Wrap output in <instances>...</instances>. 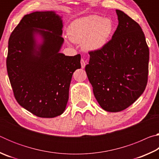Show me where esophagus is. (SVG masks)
Returning <instances> with one entry per match:
<instances>
[{
  "mask_svg": "<svg viewBox=\"0 0 159 159\" xmlns=\"http://www.w3.org/2000/svg\"><path fill=\"white\" fill-rule=\"evenodd\" d=\"M80 64H81V67H82V69L84 68V67H85V65H86L85 61H84V60H83V59H81V60H80Z\"/></svg>",
  "mask_w": 159,
  "mask_h": 159,
  "instance_id": "34e87169",
  "label": "esophagus"
}]
</instances>
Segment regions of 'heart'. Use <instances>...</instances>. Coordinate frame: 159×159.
Returning <instances> with one entry per match:
<instances>
[{
  "label": "heart",
  "instance_id": "obj_1",
  "mask_svg": "<svg viewBox=\"0 0 159 159\" xmlns=\"http://www.w3.org/2000/svg\"><path fill=\"white\" fill-rule=\"evenodd\" d=\"M114 31L111 20L99 15H89L73 21L68 28L69 39L83 43L88 50H99L107 44Z\"/></svg>",
  "mask_w": 159,
  "mask_h": 159
}]
</instances>
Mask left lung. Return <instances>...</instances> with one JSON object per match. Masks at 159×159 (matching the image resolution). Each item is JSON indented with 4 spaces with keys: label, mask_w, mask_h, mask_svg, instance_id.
I'll use <instances>...</instances> for the list:
<instances>
[{
    "label": "left lung",
    "mask_w": 159,
    "mask_h": 159,
    "mask_svg": "<svg viewBox=\"0 0 159 159\" xmlns=\"http://www.w3.org/2000/svg\"><path fill=\"white\" fill-rule=\"evenodd\" d=\"M118 25L112 39L99 50L90 51L85 71L97 101L104 110L128 108L146 88L149 50L142 28L116 10Z\"/></svg>",
    "instance_id": "8db88e82"
}]
</instances>
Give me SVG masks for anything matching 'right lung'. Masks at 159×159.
<instances>
[{
  "instance_id": "1",
  "label": "right lung",
  "mask_w": 159,
  "mask_h": 159,
  "mask_svg": "<svg viewBox=\"0 0 159 159\" xmlns=\"http://www.w3.org/2000/svg\"><path fill=\"white\" fill-rule=\"evenodd\" d=\"M62 20L55 12L26 15L10 35L7 71L16 100L31 114L54 118L65 110L72 75L80 69V55L60 53ZM36 34L43 43L36 44Z\"/></svg>"
}]
</instances>
